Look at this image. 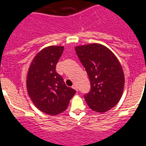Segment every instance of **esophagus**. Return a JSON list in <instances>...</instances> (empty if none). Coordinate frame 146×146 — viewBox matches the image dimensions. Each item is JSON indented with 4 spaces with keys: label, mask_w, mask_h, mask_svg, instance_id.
I'll return each instance as SVG.
<instances>
[{
    "label": "esophagus",
    "mask_w": 146,
    "mask_h": 146,
    "mask_svg": "<svg viewBox=\"0 0 146 146\" xmlns=\"http://www.w3.org/2000/svg\"><path fill=\"white\" fill-rule=\"evenodd\" d=\"M72 88H73L74 90H75L76 91H78V87H77V86H76V85H73V86H72Z\"/></svg>",
    "instance_id": "esophagus-1"
}]
</instances>
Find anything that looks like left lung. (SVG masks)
Wrapping results in <instances>:
<instances>
[{
    "label": "left lung",
    "mask_w": 146,
    "mask_h": 146,
    "mask_svg": "<svg viewBox=\"0 0 146 146\" xmlns=\"http://www.w3.org/2000/svg\"><path fill=\"white\" fill-rule=\"evenodd\" d=\"M75 51L90 80L91 90L84 98L89 107L103 113L115 107L124 88L123 71L112 52L101 44L75 46Z\"/></svg>",
    "instance_id": "8db88e82"
}]
</instances>
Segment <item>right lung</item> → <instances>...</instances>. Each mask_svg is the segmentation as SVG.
<instances>
[{"label": "right lung", "mask_w": 146, "mask_h": 146, "mask_svg": "<svg viewBox=\"0 0 146 146\" xmlns=\"http://www.w3.org/2000/svg\"><path fill=\"white\" fill-rule=\"evenodd\" d=\"M64 46L51 45L38 52L29 67L27 90L36 108L44 113L56 115L65 111L76 93L65 85L56 71V65Z\"/></svg>", "instance_id": "add662e5"}]
</instances>
